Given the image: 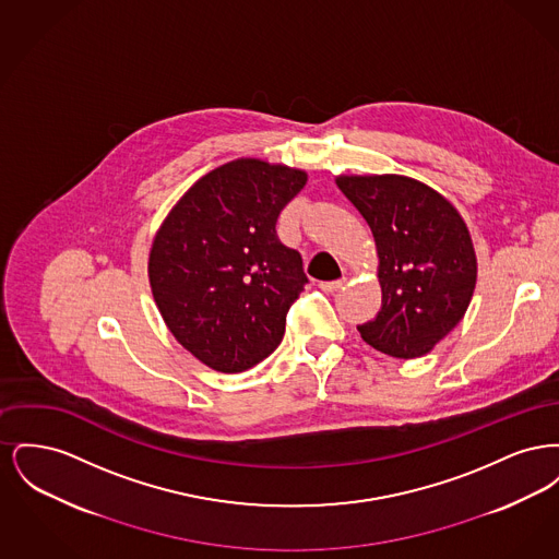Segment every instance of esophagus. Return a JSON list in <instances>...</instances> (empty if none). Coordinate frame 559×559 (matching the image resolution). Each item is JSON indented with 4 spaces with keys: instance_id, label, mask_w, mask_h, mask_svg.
Listing matches in <instances>:
<instances>
[{
    "instance_id": "1",
    "label": "esophagus",
    "mask_w": 559,
    "mask_h": 559,
    "mask_svg": "<svg viewBox=\"0 0 559 559\" xmlns=\"http://www.w3.org/2000/svg\"><path fill=\"white\" fill-rule=\"evenodd\" d=\"M346 281H326V283H320V289L326 293H337L344 289Z\"/></svg>"
}]
</instances>
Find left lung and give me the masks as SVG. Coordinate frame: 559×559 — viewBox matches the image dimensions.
I'll list each match as a JSON object with an SVG mask.
<instances>
[{"instance_id":"1","label":"left lung","mask_w":559,"mask_h":559,"mask_svg":"<svg viewBox=\"0 0 559 559\" xmlns=\"http://www.w3.org/2000/svg\"><path fill=\"white\" fill-rule=\"evenodd\" d=\"M337 187L362 213L379 255L381 310L358 324L369 346L419 358L463 319L478 276L474 245L451 203L404 176H342Z\"/></svg>"}]
</instances>
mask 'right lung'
Masks as SVG:
<instances>
[{"instance_id":"right-lung-1","label":"right lung","mask_w":559,"mask_h":559,"mask_svg":"<svg viewBox=\"0 0 559 559\" xmlns=\"http://www.w3.org/2000/svg\"><path fill=\"white\" fill-rule=\"evenodd\" d=\"M306 180L266 160L226 163L188 190L155 237L148 276L160 317L215 371H247L283 342L308 276L274 228Z\"/></svg>"}]
</instances>
